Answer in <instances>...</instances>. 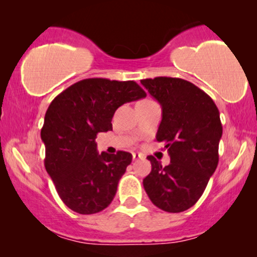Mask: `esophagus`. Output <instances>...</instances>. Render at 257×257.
Segmentation results:
<instances>
[{"label": "esophagus", "mask_w": 257, "mask_h": 257, "mask_svg": "<svg viewBox=\"0 0 257 257\" xmlns=\"http://www.w3.org/2000/svg\"><path fill=\"white\" fill-rule=\"evenodd\" d=\"M140 158H143V156H141L140 153H137V152L133 153V159H134V161L135 159H140Z\"/></svg>", "instance_id": "34e87169"}]
</instances>
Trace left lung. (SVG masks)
<instances>
[{
	"label": "left lung",
	"mask_w": 257,
	"mask_h": 257,
	"mask_svg": "<svg viewBox=\"0 0 257 257\" xmlns=\"http://www.w3.org/2000/svg\"><path fill=\"white\" fill-rule=\"evenodd\" d=\"M141 84L162 106L156 139L170 156L166 167L147 157L152 169L144 188L159 209L181 213L198 202L219 163L220 112L205 91L182 78H146Z\"/></svg>",
	"instance_id": "1"
}]
</instances>
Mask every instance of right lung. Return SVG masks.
Segmentation results:
<instances>
[{
  "label": "right lung",
  "instance_id": "obj_1",
  "mask_svg": "<svg viewBox=\"0 0 257 257\" xmlns=\"http://www.w3.org/2000/svg\"><path fill=\"white\" fill-rule=\"evenodd\" d=\"M145 96L134 81L87 78L51 102L41 129L44 167L71 210L90 215L111 204L133 156L125 151L99 155L96 135L112 131V117L119 106Z\"/></svg>",
  "mask_w": 257,
  "mask_h": 257
}]
</instances>
